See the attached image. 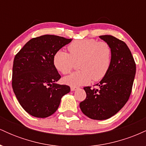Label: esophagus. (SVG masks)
Returning a JSON list of instances; mask_svg holds the SVG:
<instances>
[{
  "label": "esophagus",
  "mask_w": 146,
  "mask_h": 146,
  "mask_svg": "<svg viewBox=\"0 0 146 146\" xmlns=\"http://www.w3.org/2000/svg\"><path fill=\"white\" fill-rule=\"evenodd\" d=\"M78 87H75V86H71V91H75V90H76L78 89Z\"/></svg>",
  "instance_id": "1"
}]
</instances>
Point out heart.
Segmentation results:
<instances>
[{"instance_id":"obj_1","label":"heart","mask_w":146,"mask_h":146,"mask_svg":"<svg viewBox=\"0 0 146 146\" xmlns=\"http://www.w3.org/2000/svg\"><path fill=\"white\" fill-rule=\"evenodd\" d=\"M70 53L59 50L53 56V64L58 71L66 75L72 71L75 62L80 61V71L63 78V82L71 86H79L102 80L109 69L112 51L104 42L94 39H82L73 41L68 46Z\"/></svg>"}]
</instances>
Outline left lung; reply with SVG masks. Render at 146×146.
Returning <instances> with one entry per match:
<instances>
[{
	"instance_id": "obj_1",
	"label": "left lung",
	"mask_w": 146,
	"mask_h": 146,
	"mask_svg": "<svg viewBox=\"0 0 146 146\" xmlns=\"http://www.w3.org/2000/svg\"><path fill=\"white\" fill-rule=\"evenodd\" d=\"M110 46L111 63L108 72L96 86L84 88L86 98L80 102L82 112L92 119L104 120L113 117L124 106L132 91L136 64L124 42L110 35L100 36Z\"/></svg>"
}]
</instances>
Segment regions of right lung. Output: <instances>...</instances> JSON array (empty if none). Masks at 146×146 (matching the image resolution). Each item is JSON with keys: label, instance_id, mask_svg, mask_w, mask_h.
<instances>
[{"label": "right lung", "instance_id": "1", "mask_svg": "<svg viewBox=\"0 0 146 146\" xmlns=\"http://www.w3.org/2000/svg\"><path fill=\"white\" fill-rule=\"evenodd\" d=\"M73 39L44 35L28 41L16 54L12 88L20 104L29 115L45 118L53 115L70 87L57 83L61 76L53 64L57 51Z\"/></svg>", "mask_w": 146, "mask_h": 146}]
</instances>
